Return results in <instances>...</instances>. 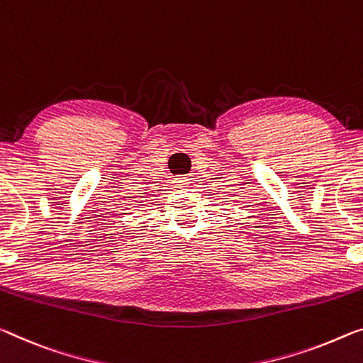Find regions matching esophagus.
Wrapping results in <instances>:
<instances>
[{"mask_svg": "<svg viewBox=\"0 0 363 363\" xmlns=\"http://www.w3.org/2000/svg\"><path fill=\"white\" fill-rule=\"evenodd\" d=\"M177 186H181V187H187L189 184L192 182V179L191 177H176V181H174Z\"/></svg>", "mask_w": 363, "mask_h": 363, "instance_id": "esophagus-1", "label": "esophagus"}]
</instances>
